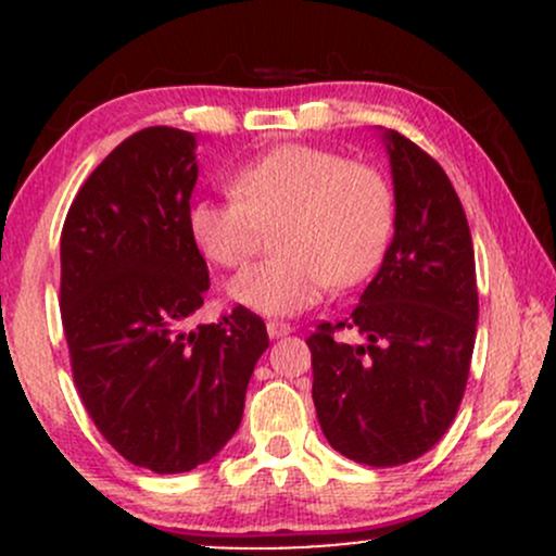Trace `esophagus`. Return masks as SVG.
Wrapping results in <instances>:
<instances>
[{
  "label": "esophagus",
  "mask_w": 556,
  "mask_h": 556,
  "mask_svg": "<svg viewBox=\"0 0 556 556\" xmlns=\"http://www.w3.org/2000/svg\"><path fill=\"white\" fill-rule=\"evenodd\" d=\"M266 331H269L271 340H279V337L290 334L292 327H290V324H285V321H269V324H266Z\"/></svg>",
  "instance_id": "obj_1"
}]
</instances>
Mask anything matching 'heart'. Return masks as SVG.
<instances>
[{
	"mask_svg": "<svg viewBox=\"0 0 556 556\" xmlns=\"http://www.w3.org/2000/svg\"><path fill=\"white\" fill-rule=\"evenodd\" d=\"M232 195L193 203L190 235L208 261L235 269L258 251L264 229L279 227V256L248 266L229 285L240 305L266 316L311 308L331 282H363L394 232L387 177L316 146L282 143L253 156L232 175Z\"/></svg>",
	"mask_w": 556,
	"mask_h": 556,
	"instance_id": "b5f03b06",
	"label": "heart"
}]
</instances>
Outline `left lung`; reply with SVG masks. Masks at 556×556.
I'll use <instances>...</instances> for the list:
<instances>
[{
	"mask_svg": "<svg viewBox=\"0 0 556 556\" xmlns=\"http://www.w3.org/2000/svg\"><path fill=\"white\" fill-rule=\"evenodd\" d=\"M394 238L361 303L308 337L324 437L350 460L392 468L429 452L457 416L476 344L478 290L468 219L450 177L384 130ZM353 328L358 345L336 342Z\"/></svg>",
	"mask_w": 556,
	"mask_h": 556,
	"instance_id": "1",
	"label": "left lung"
}]
</instances>
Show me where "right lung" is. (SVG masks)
Instances as JSON below:
<instances>
[{"label": "right lung", "mask_w": 556, "mask_h": 556, "mask_svg": "<svg viewBox=\"0 0 556 556\" xmlns=\"http://www.w3.org/2000/svg\"><path fill=\"white\" fill-rule=\"evenodd\" d=\"M195 136L156 125L91 172L62 227V327L88 416L127 463L185 473L238 431L245 389L269 348L261 316L216 324L208 269L190 235Z\"/></svg>", "instance_id": "1"}]
</instances>
